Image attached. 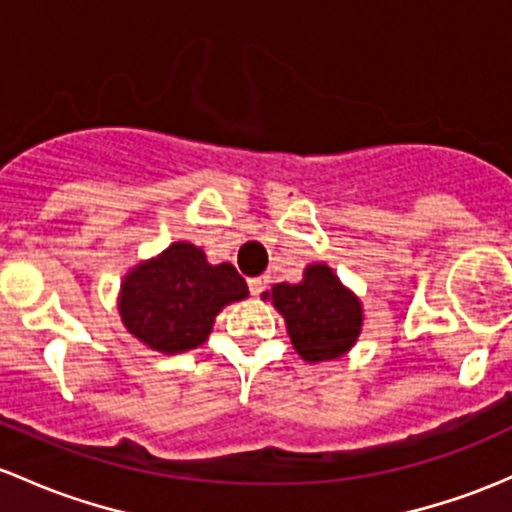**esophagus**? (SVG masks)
<instances>
[{
  "label": "esophagus",
  "instance_id": "34e87169",
  "mask_svg": "<svg viewBox=\"0 0 512 512\" xmlns=\"http://www.w3.org/2000/svg\"><path fill=\"white\" fill-rule=\"evenodd\" d=\"M267 284H270V277H267V274H260V277L247 279V287H250L252 297H260V294L267 289Z\"/></svg>",
  "mask_w": 512,
  "mask_h": 512
}]
</instances>
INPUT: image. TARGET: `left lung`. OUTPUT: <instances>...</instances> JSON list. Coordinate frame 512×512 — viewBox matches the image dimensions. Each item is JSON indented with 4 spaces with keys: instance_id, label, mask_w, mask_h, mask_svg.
I'll list each match as a JSON object with an SVG mask.
<instances>
[{
    "instance_id": "left-lung-1",
    "label": "left lung",
    "mask_w": 512,
    "mask_h": 512,
    "mask_svg": "<svg viewBox=\"0 0 512 512\" xmlns=\"http://www.w3.org/2000/svg\"><path fill=\"white\" fill-rule=\"evenodd\" d=\"M262 299L282 314L289 341L306 363L343 358L363 331V301L326 262L306 265L301 282L274 284Z\"/></svg>"
}]
</instances>
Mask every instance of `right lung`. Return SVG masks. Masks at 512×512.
<instances>
[{"instance_id":"add662e5","label":"right lung","mask_w":512,"mask_h":512,"mask_svg":"<svg viewBox=\"0 0 512 512\" xmlns=\"http://www.w3.org/2000/svg\"><path fill=\"white\" fill-rule=\"evenodd\" d=\"M247 294V282L230 262L211 265L201 247L179 240L125 274L117 311L139 343L174 355L203 346L215 316Z\"/></svg>"}]
</instances>
